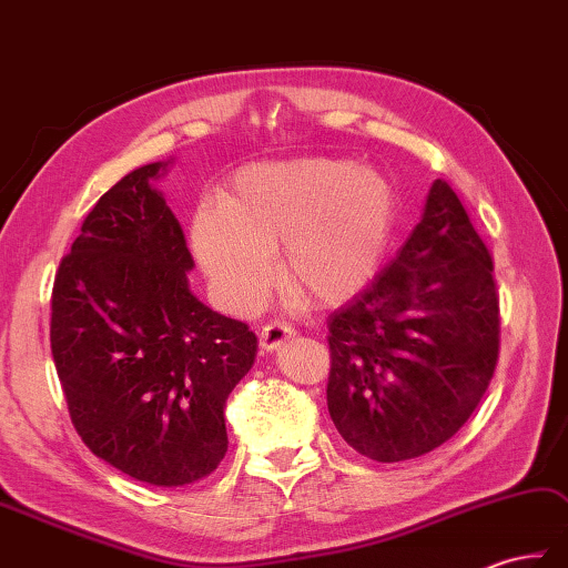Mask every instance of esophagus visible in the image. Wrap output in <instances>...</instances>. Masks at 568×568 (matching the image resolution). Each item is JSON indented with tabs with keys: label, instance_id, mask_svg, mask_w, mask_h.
Returning <instances> with one entry per match:
<instances>
[{
	"label": "esophagus",
	"instance_id": "1",
	"mask_svg": "<svg viewBox=\"0 0 568 568\" xmlns=\"http://www.w3.org/2000/svg\"><path fill=\"white\" fill-rule=\"evenodd\" d=\"M294 327L292 325H286V323H282V321H272V323H267L262 327V333H260V345L267 349V352H272V349H280L282 345H286L288 339H294Z\"/></svg>",
	"mask_w": 568,
	"mask_h": 568
}]
</instances>
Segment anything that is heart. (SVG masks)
Segmentation results:
<instances>
[{
  "instance_id": "obj_1",
  "label": "heart",
  "mask_w": 568,
  "mask_h": 568,
  "mask_svg": "<svg viewBox=\"0 0 568 568\" xmlns=\"http://www.w3.org/2000/svg\"><path fill=\"white\" fill-rule=\"evenodd\" d=\"M396 219L394 186L337 158L257 162L221 199H204L189 223L201 272L225 306L245 313L270 286L272 252L296 298L337 306L367 286Z\"/></svg>"
}]
</instances>
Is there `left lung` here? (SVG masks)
<instances>
[{"mask_svg": "<svg viewBox=\"0 0 568 568\" xmlns=\"http://www.w3.org/2000/svg\"><path fill=\"white\" fill-rule=\"evenodd\" d=\"M327 410L374 462L427 455L469 420L496 372L494 260L445 180L390 264L327 321Z\"/></svg>", "mask_w": 568, "mask_h": 568, "instance_id": "obj_1", "label": "left lung"}]
</instances>
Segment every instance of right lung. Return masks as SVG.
Listing matches in <instances>:
<instances>
[{"label":"right lung","mask_w":568,"mask_h":568,"mask_svg":"<svg viewBox=\"0 0 568 568\" xmlns=\"http://www.w3.org/2000/svg\"><path fill=\"white\" fill-rule=\"evenodd\" d=\"M168 165L129 172L87 213L55 274L50 349L82 443L138 481L174 488L225 457V400L257 337L189 288L192 252L153 186Z\"/></svg>","instance_id":"obj_1"}]
</instances>
